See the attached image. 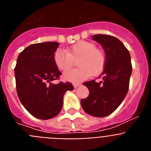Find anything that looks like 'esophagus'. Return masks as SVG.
<instances>
[{"mask_svg": "<svg viewBox=\"0 0 151 151\" xmlns=\"http://www.w3.org/2000/svg\"><path fill=\"white\" fill-rule=\"evenodd\" d=\"M79 85H81V84L80 83H73V86H74V88L78 87Z\"/></svg>", "mask_w": 151, "mask_h": 151, "instance_id": "obj_1", "label": "esophagus"}]
</instances>
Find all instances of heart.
<instances>
[{"instance_id":"heart-1","label":"heart","mask_w":151,"mask_h":151,"mask_svg":"<svg viewBox=\"0 0 151 151\" xmlns=\"http://www.w3.org/2000/svg\"><path fill=\"white\" fill-rule=\"evenodd\" d=\"M56 66L61 71H66L77 60L78 68L67 71L63 74V79L78 82L88 78L90 76L99 75L104 68L106 58L101 49L97 48L92 42L80 41L72 45L66 52L57 50L54 54Z\"/></svg>"}]
</instances>
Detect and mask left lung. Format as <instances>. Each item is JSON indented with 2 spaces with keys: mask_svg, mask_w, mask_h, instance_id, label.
I'll list each match as a JSON object with an SVG mask.
<instances>
[{
  "mask_svg": "<svg viewBox=\"0 0 151 151\" xmlns=\"http://www.w3.org/2000/svg\"><path fill=\"white\" fill-rule=\"evenodd\" d=\"M92 38L103 47L106 62L100 76L102 81L83 83L88 88L89 95L81 100V105L89 115L104 117L115 111L127 94L132 66L129 50L118 38L101 34Z\"/></svg>",
  "mask_w": 151,
  "mask_h": 151,
  "instance_id": "obj_1",
  "label": "left lung"
}]
</instances>
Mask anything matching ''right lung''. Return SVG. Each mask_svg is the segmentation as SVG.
<instances>
[{
  "label": "right lung",
  "instance_id": "add662e5",
  "mask_svg": "<svg viewBox=\"0 0 151 151\" xmlns=\"http://www.w3.org/2000/svg\"><path fill=\"white\" fill-rule=\"evenodd\" d=\"M59 45L44 42L29 45L19 54L14 69L19 99L30 114L40 119L58 115L64 94L74 89L71 82L51 83L61 75L54 60Z\"/></svg>",
  "mask_w": 151,
  "mask_h": 151
}]
</instances>
